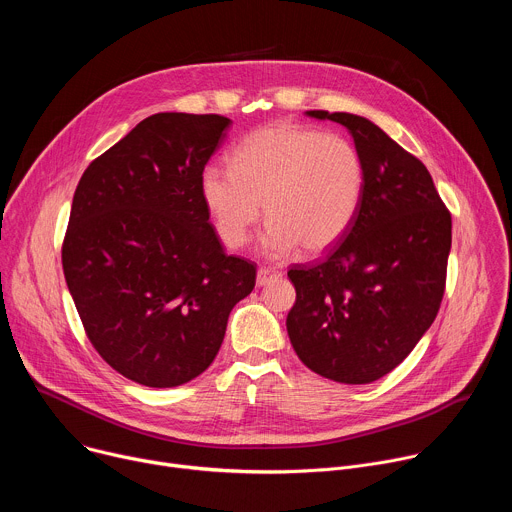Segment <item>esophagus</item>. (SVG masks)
<instances>
[{"label":"esophagus","mask_w":512,"mask_h":512,"mask_svg":"<svg viewBox=\"0 0 512 512\" xmlns=\"http://www.w3.org/2000/svg\"><path fill=\"white\" fill-rule=\"evenodd\" d=\"M275 277H279V273L275 271V269H271V267H259V271H257V285H267L271 279H275Z\"/></svg>","instance_id":"obj_1"}]
</instances>
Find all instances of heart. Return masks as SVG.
<instances>
[{
  "instance_id": "heart-1",
  "label": "heart",
  "mask_w": 512,
  "mask_h": 512,
  "mask_svg": "<svg viewBox=\"0 0 512 512\" xmlns=\"http://www.w3.org/2000/svg\"><path fill=\"white\" fill-rule=\"evenodd\" d=\"M367 168L342 133L294 123H271L243 137L231 152V170L208 164L200 198L221 241L239 249L261 218H271L263 249L281 257L298 245L324 253L354 225Z\"/></svg>"
}]
</instances>
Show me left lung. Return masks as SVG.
<instances>
[{
    "instance_id": "8db88e82",
    "label": "left lung",
    "mask_w": 512,
    "mask_h": 512,
    "mask_svg": "<svg viewBox=\"0 0 512 512\" xmlns=\"http://www.w3.org/2000/svg\"><path fill=\"white\" fill-rule=\"evenodd\" d=\"M308 115L352 133L367 186L350 231L322 259L287 271L296 287L287 334L320 377L373 383L407 358L440 310L452 214L421 160L373 121L350 113Z\"/></svg>"
}]
</instances>
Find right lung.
Masks as SVG:
<instances>
[{
	"label": "right lung",
	"mask_w": 512,
	"mask_h": 512,
	"mask_svg": "<svg viewBox=\"0 0 512 512\" xmlns=\"http://www.w3.org/2000/svg\"><path fill=\"white\" fill-rule=\"evenodd\" d=\"M223 115L156 113L85 170L62 241L64 279L101 358L145 387L204 373L255 263L227 255L200 198Z\"/></svg>",
	"instance_id": "right-lung-1"
}]
</instances>
